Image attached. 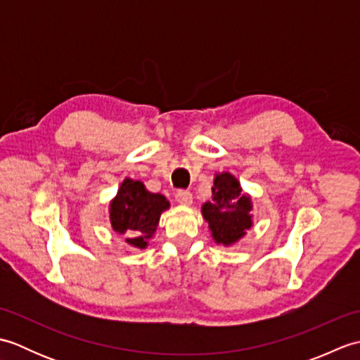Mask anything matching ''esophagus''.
<instances>
[{
  "instance_id": "obj_1",
  "label": "esophagus",
  "mask_w": 360,
  "mask_h": 360,
  "mask_svg": "<svg viewBox=\"0 0 360 360\" xmlns=\"http://www.w3.org/2000/svg\"><path fill=\"white\" fill-rule=\"evenodd\" d=\"M174 198H176V201H178L182 205H190L193 201V196H192V193L188 192V190H178V192H176V195H174Z\"/></svg>"
}]
</instances>
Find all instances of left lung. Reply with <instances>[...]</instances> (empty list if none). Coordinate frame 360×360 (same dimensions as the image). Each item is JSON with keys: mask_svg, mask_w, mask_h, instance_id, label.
Segmentation results:
<instances>
[{"mask_svg": "<svg viewBox=\"0 0 360 360\" xmlns=\"http://www.w3.org/2000/svg\"><path fill=\"white\" fill-rule=\"evenodd\" d=\"M250 196L241 192L238 179L231 173L215 176L212 200L202 205V217L209 223L212 238L218 244L232 246L252 227Z\"/></svg>", "mask_w": 360, "mask_h": 360, "instance_id": "left-lung-1", "label": "left lung"}]
</instances>
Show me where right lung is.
I'll return each instance as SVG.
<instances>
[{
  "label": "right lung",
  "mask_w": 360,
  "mask_h": 360,
  "mask_svg": "<svg viewBox=\"0 0 360 360\" xmlns=\"http://www.w3.org/2000/svg\"><path fill=\"white\" fill-rule=\"evenodd\" d=\"M168 207L164 195L151 193L141 181L125 178L110 204V221L114 231L127 236L129 246L145 249L156 232L160 213Z\"/></svg>",
  "instance_id": "obj_1"
}]
</instances>
